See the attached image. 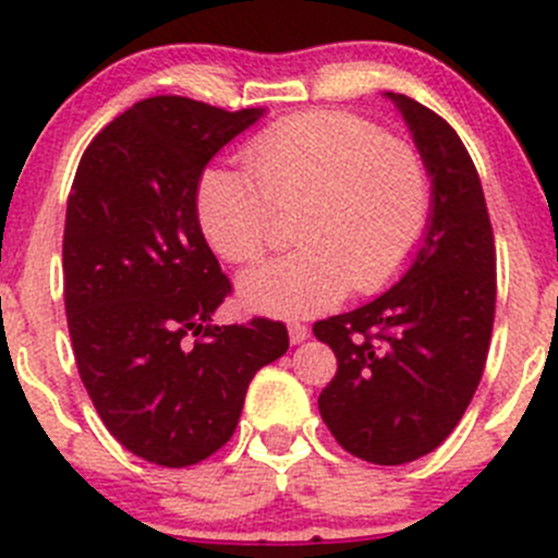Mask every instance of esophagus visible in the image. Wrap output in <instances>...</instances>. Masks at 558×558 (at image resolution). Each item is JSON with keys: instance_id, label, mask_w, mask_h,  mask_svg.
<instances>
[{"instance_id": "esophagus-1", "label": "esophagus", "mask_w": 558, "mask_h": 558, "mask_svg": "<svg viewBox=\"0 0 558 558\" xmlns=\"http://www.w3.org/2000/svg\"><path fill=\"white\" fill-rule=\"evenodd\" d=\"M288 331H290V342H293V344H301V342H306V339H310V328L301 326V323H290Z\"/></svg>"}]
</instances>
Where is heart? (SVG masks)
I'll list each match as a JSON object with an SVG mask.
<instances>
[{
	"label": "heart",
	"mask_w": 558,
	"mask_h": 558,
	"mask_svg": "<svg viewBox=\"0 0 558 558\" xmlns=\"http://www.w3.org/2000/svg\"><path fill=\"white\" fill-rule=\"evenodd\" d=\"M243 167L208 169L194 194L196 225L227 263H254L274 232V208H293L304 246L241 276L254 312L310 317L353 284L375 293L416 252L429 219V178L408 142L344 111H304L243 145Z\"/></svg>",
	"instance_id": "heart-1"
}]
</instances>
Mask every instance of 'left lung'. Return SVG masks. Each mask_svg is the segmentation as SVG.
Instances as JSON below:
<instances>
[{
    "label": "left lung",
    "mask_w": 558,
    "mask_h": 558,
    "mask_svg": "<svg viewBox=\"0 0 558 558\" xmlns=\"http://www.w3.org/2000/svg\"><path fill=\"white\" fill-rule=\"evenodd\" d=\"M400 109L429 178V219L384 295L315 323L337 355L317 408L339 447L402 465L447 441L480 386L496 315V246L480 174L452 125L408 95Z\"/></svg>",
    "instance_id": "obj_1"
}]
</instances>
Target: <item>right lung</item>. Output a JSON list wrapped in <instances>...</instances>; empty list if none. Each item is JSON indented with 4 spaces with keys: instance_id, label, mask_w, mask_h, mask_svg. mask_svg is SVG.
<instances>
[{
    "instance_id": "1",
    "label": "right lung",
    "mask_w": 558,
    "mask_h": 558,
    "mask_svg": "<svg viewBox=\"0 0 558 558\" xmlns=\"http://www.w3.org/2000/svg\"><path fill=\"white\" fill-rule=\"evenodd\" d=\"M263 114L140 100L73 178L62 270L76 367L106 429L147 463L183 469L225 447L257 369L290 348L265 317L216 326L230 279L194 208L210 158Z\"/></svg>"
}]
</instances>
